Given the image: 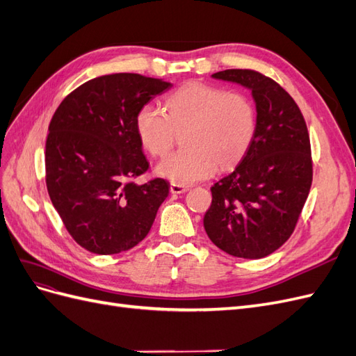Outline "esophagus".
Here are the masks:
<instances>
[{
  "label": "esophagus",
  "instance_id": "1",
  "mask_svg": "<svg viewBox=\"0 0 356 356\" xmlns=\"http://www.w3.org/2000/svg\"><path fill=\"white\" fill-rule=\"evenodd\" d=\"M188 191V187L181 184H170V193L172 195H181V193Z\"/></svg>",
  "mask_w": 356,
  "mask_h": 356
}]
</instances>
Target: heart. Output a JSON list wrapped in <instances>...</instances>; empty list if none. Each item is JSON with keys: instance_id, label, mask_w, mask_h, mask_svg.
<instances>
[{"instance_id": "1", "label": "heart", "mask_w": 356, "mask_h": 356, "mask_svg": "<svg viewBox=\"0 0 356 356\" xmlns=\"http://www.w3.org/2000/svg\"><path fill=\"white\" fill-rule=\"evenodd\" d=\"M257 127L251 101L241 93L202 83L181 86L166 99V111L143 105L135 117L139 143L154 157H163L182 132L186 148L168 156L157 175L174 184L188 186L207 179L220 168L239 161L250 148Z\"/></svg>"}]
</instances>
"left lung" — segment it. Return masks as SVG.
Here are the masks:
<instances>
[{
    "label": "left lung",
    "mask_w": 356,
    "mask_h": 356,
    "mask_svg": "<svg viewBox=\"0 0 356 356\" xmlns=\"http://www.w3.org/2000/svg\"><path fill=\"white\" fill-rule=\"evenodd\" d=\"M211 77L251 92L257 127L238 166L211 187L212 203L203 225L224 252L257 260L288 241L309 196L307 126L294 99L266 75L225 70Z\"/></svg>",
    "instance_id": "obj_1"
}]
</instances>
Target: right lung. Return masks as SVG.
<instances>
[{"instance_id":"right-lung-1","label":"right lung","mask_w":356,"mask_h":356,"mask_svg":"<svg viewBox=\"0 0 356 356\" xmlns=\"http://www.w3.org/2000/svg\"><path fill=\"white\" fill-rule=\"evenodd\" d=\"M170 86L139 74L102 75L70 93L53 115L46 143L49 196L84 250L123 252L152 229L169 182L132 181L148 169L135 117Z\"/></svg>"}]
</instances>
